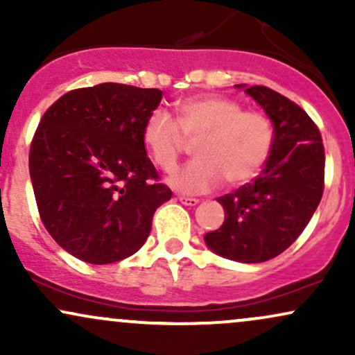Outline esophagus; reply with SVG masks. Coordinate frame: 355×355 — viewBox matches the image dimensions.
<instances>
[{"label": "esophagus", "mask_w": 355, "mask_h": 355, "mask_svg": "<svg viewBox=\"0 0 355 355\" xmlns=\"http://www.w3.org/2000/svg\"><path fill=\"white\" fill-rule=\"evenodd\" d=\"M177 200L183 203V205H190V207H195L198 203V198H191V197H177Z\"/></svg>", "instance_id": "obj_1"}]
</instances>
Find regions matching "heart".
Segmentation results:
<instances>
[{"mask_svg": "<svg viewBox=\"0 0 355 355\" xmlns=\"http://www.w3.org/2000/svg\"><path fill=\"white\" fill-rule=\"evenodd\" d=\"M144 144L165 172L175 168L189 144L195 160L168 178L173 189L205 193L220 185H242L260 172L270 155L274 128L259 112L217 95L190 96L177 103V121L165 110L146 116Z\"/></svg>", "mask_w": 355, "mask_h": 355, "instance_id": "b5f03b06", "label": "heart"}]
</instances>
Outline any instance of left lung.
<instances>
[{
	"label": "left lung",
	"instance_id": "1",
	"mask_svg": "<svg viewBox=\"0 0 355 355\" xmlns=\"http://www.w3.org/2000/svg\"><path fill=\"white\" fill-rule=\"evenodd\" d=\"M274 125V144L255 180L218 197L222 227L205 234L210 250L243 263L280 255L311 222L324 193V144L299 105L267 87H242Z\"/></svg>",
	"mask_w": 355,
	"mask_h": 355
}]
</instances>
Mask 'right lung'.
Listing matches in <instances>:
<instances>
[{
    "instance_id": "add662e5",
    "label": "right lung",
    "mask_w": 355,
    "mask_h": 355,
    "mask_svg": "<svg viewBox=\"0 0 355 355\" xmlns=\"http://www.w3.org/2000/svg\"><path fill=\"white\" fill-rule=\"evenodd\" d=\"M162 89L100 83L71 89L44 112L30 148V177L44 229L88 263L133 255L153 214L172 198L146 157L144 125Z\"/></svg>"
}]
</instances>
